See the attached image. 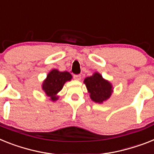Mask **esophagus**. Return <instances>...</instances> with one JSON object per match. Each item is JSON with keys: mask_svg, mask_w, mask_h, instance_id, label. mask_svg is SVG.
Masks as SVG:
<instances>
[{"mask_svg": "<svg viewBox=\"0 0 154 154\" xmlns=\"http://www.w3.org/2000/svg\"><path fill=\"white\" fill-rule=\"evenodd\" d=\"M73 78L77 81H80L81 79V76L80 74H75L73 75Z\"/></svg>", "mask_w": 154, "mask_h": 154, "instance_id": "esophagus-1", "label": "esophagus"}]
</instances>
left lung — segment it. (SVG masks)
<instances>
[{"label": "left lung", "instance_id": "8db88e82", "mask_svg": "<svg viewBox=\"0 0 154 154\" xmlns=\"http://www.w3.org/2000/svg\"><path fill=\"white\" fill-rule=\"evenodd\" d=\"M92 101L103 103L110 97L113 87L109 81L105 80L99 73H95L91 77H86L84 81Z\"/></svg>", "mask_w": 154, "mask_h": 154}]
</instances>
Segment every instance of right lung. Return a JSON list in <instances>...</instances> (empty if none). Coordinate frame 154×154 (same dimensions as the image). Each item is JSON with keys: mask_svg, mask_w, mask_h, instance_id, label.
<instances>
[{"mask_svg": "<svg viewBox=\"0 0 154 154\" xmlns=\"http://www.w3.org/2000/svg\"><path fill=\"white\" fill-rule=\"evenodd\" d=\"M72 75L66 71L60 72L58 69H52L48 74L47 78L44 81L42 89L46 95L50 97L52 101L57 100L59 97L57 93L63 89V85L66 81H69Z\"/></svg>", "mask_w": 154, "mask_h": 154, "instance_id": "1", "label": "right lung"}]
</instances>
